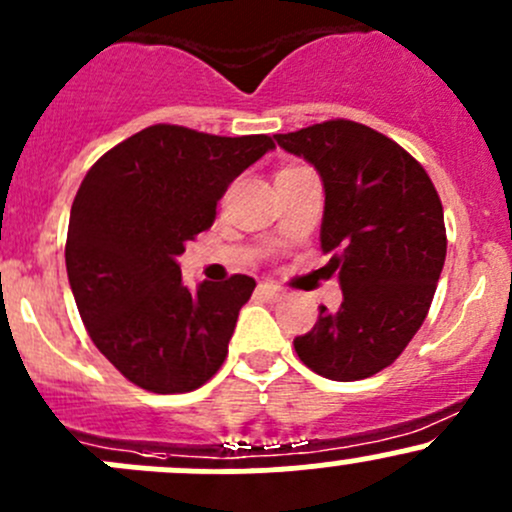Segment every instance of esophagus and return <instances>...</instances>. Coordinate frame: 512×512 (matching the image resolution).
<instances>
[{
  "instance_id": "esophagus-1",
  "label": "esophagus",
  "mask_w": 512,
  "mask_h": 512,
  "mask_svg": "<svg viewBox=\"0 0 512 512\" xmlns=\"http://www.w3.org/2000/svg\"><path fill=\"white\" fill-rule=\"evenodd\" d=\"M260 294L262 297H267V299H280V297H285V289H282L280 285H275V282H260Z\"/></svg>"
}]
</instances>
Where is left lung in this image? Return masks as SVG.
<instances>
[{"label": "left lung", "instance_id": "8db88e82", "mask_svg": "<svg viewBox=\"0 0 512 512\" xmlns=\"http://www.w3.org/2000/svg\"><path fill=\"white\" fill-rule=\"evenodd\" d=\"M275 138L322 178L324 270L344 294L337 312L319 307L294 352L324 379L374 376L409 347L433 302L446 262L441 198L414 156L364 123L334 118Z\"/></svg>", "mask_w": 512, "mask_h": 512}]
</instances>
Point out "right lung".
<instances>
[{"instance_id": "add662e5", "label": "right lung", "mask_w": 512, "mask_h": 512, "mask_svg": "<svg viewBox=\"0 0 512 512\" xmlns=\"http://www.w3.org/2000/svg\"><path fill=\"white\" fill-rule=\"evenodd\" d=\"M275 143L158 123L91 165L71 205L66 272L96 349L131 384L185 394L213 379L255 280L188 289L175 257L208 230L227 185Z\"/></svg>"}]
</instances>
